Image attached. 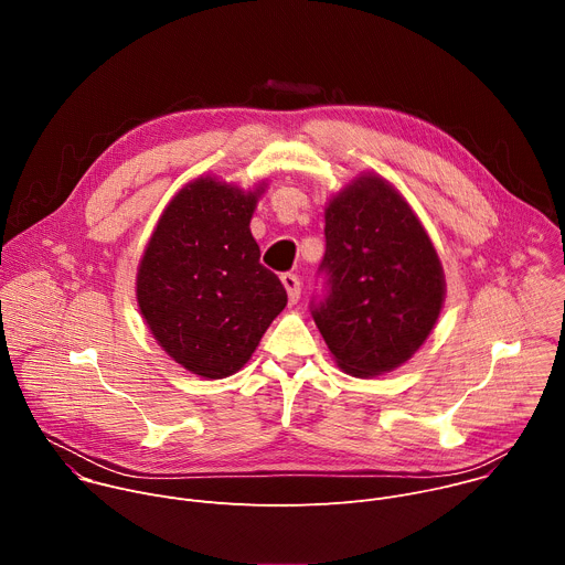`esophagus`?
Segmentation results:
<instances>
[{"label":"esophagus","mask_w":565,"mask_h":565,"mask_svg":"<svg viewBox=\"0 0 565 565\" xmlns=\"http://www.w3.org/2000/svg\"><path fill=\"white\" fill-rule=\"evenodd\" d=\"M281 284H284V288H286V292H288V301H290V303H297V299H299V295H301V281H299V277L292 275V273H284V275H281Z\"/></svg>","instance_id":"esophagus-1"}]
</instances>
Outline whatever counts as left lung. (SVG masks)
Wrapping results in <instances>:
<instances>
[{
  "mask_svg": "<svg viewBox=\"0 0 565 565\" xmlns=\"http://www.w3.org/2000/svg\"><path fill=\"white\" fill-rule=\"evenodd\" d=\"M327 297L312 308L333 360L355 377L414 358L445 303V273L431 238L386 179L362 172L324 210Z\"/></svg>",
  "mask_w": 565,
  "mask_h": 565,
  "instance_id": "left-lung-1",
  "label": "left lung"
}]
</instances>
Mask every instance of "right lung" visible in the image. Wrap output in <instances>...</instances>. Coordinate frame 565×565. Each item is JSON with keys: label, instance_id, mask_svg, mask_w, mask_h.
<instances>
[{"label": "right lung", "instance_id": "add662e5", "mask_svg": "<svg viewBox=\"0 0 565 565\" xmlns=\"http://www.w3.org/2000/svg\"><path fill=\"white\" fill-rule=\"evenodd\" d=\"M266 183L190 181L160 214L136 273L153 340L183 369L221 380L253 358L288 295L259 264L250 218Z\"/></svg>", "mask_w": 565, "mask_h": 565}]
</instances>
